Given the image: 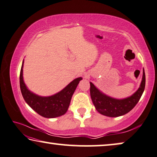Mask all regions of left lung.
<instances>
[{"label":"left lung","instance_id":"left-lung-1","mask_svg":"<svg viewBox=\"0 0 157 157\" xmlns=\"http://www.w3.org/2000/svg\"><path fill=\"white\" fill-rule=\"evenodd\" d=\"M145 86V74L143 69V79L138 88L132 96L124 99H117L108 96L90 82V95L96 110L101 114L110 117L124 115L130 112L138 103Z\"/></svg>","mask_w":157,"mask_h":157}]
</instances>
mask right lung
Masks as SVG:
<instances>
[{
    "mask_svg": "<svg viewBox=\"0 0 157 157\" xmlns=\"http://www.w3.org/2000/svg\"><path fill=\"white\" fill-rule=\"evenodd\" d=\"M24 61L19 76V84L23 98L26 103L42 117L54 118L65 114L68 110L72 96L82 78L75 79L61 91L50 96H40L33 93L25 84L23 79Z\"/></svg>",
    "mask_w": 157,
    "mask_h": 157,
    "instance_id": "right-lung-1",
    "label": "right lung"
}]
</instances>
